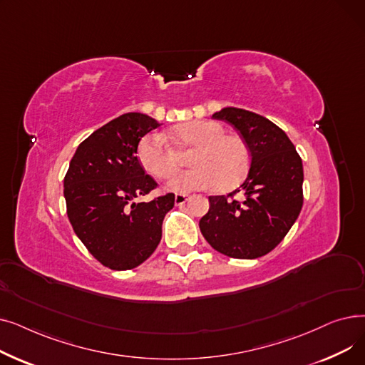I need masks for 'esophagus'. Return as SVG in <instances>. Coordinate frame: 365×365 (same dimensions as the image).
Wrapping results in <instances>:
<instances>
[{
  "label": "esophagus",
  "instance_id": "obj_1",
  "mask_svg": "<svg viewBox=\"0 0 365 365\" xmlns=\"http://www.w3.org/2000/svg\"><path fill=\"white\" fill-rule=\"evenodd\" d=\"M187 200H189V195H185V194H178V195L175 197V202H176V205H182V204H185Z\"/></svg>",
  "mask_w": 365,
  "mask_h": 365
}]
</instances>
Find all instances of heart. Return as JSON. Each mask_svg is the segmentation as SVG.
Masks as SVG:
<instances>
[{
    "label": "heart",
    "mask_w": 365,
    "mask_h": 365,
    "mask_svg": "<svg viewBox=\"0 0 365 365\" xmlns=\"http://www.w3.org/2000/svg\"><path fill=\"white\" fill-rule=\"evenodd\" d=\"M168 138L183 149H194L189 164L194 165L173 176L167 187L187 194L192 190L216 186L229 190L247 175L252 155L245 140L237 134H226L216 121H187L173 127ZM143 168L158 179H167L178 171L182 161L179 153L160 136L143 138L138 148Z\"/></svg>",
    "instance_id": "heart-1"
}]
</instances>
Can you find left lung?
<instances>
[{
  "instance_id": "1",
  "label": "left lung",
  "mask_w": 365,
  "mask_h": 365,
  "mask_svg": "<svg viewBox=\"0 0 365 365\" xmlns=\"http://www.w3.org/2000/svg\"><path fill=\"white\" fill-rule=\"evenodd\" d=\"M215 120L234 125L245 140L252 165L234 192L208 197L200 229L219 253L234 259L264 256L282 241L303 205L302 158L289 136L259 113L223 108ZM240 194L238 199L233 195Z\"/></svg>"
}]
</instances>
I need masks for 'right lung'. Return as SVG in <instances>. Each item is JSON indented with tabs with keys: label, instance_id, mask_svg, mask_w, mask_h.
<instances>
[{
	"label": "right lung",
	"instance_id": "1",
	"mask_svg": "<svg viewBox=\"0 0 365 365\" xmlns=\"http://www.w3.org/2000/svg\"><path fill=\"white\" fill-rule=\"evenodd\" d=\"M161 124L128 112L80 143L63 180L68 217L87 250L103 266L127 271L143 263L161 241L175 194L138 202L157 182L138 160L140 139Z\"/></svg>",
	"mask_w": 365,
	"mask_h": 365
}]
</instances>
